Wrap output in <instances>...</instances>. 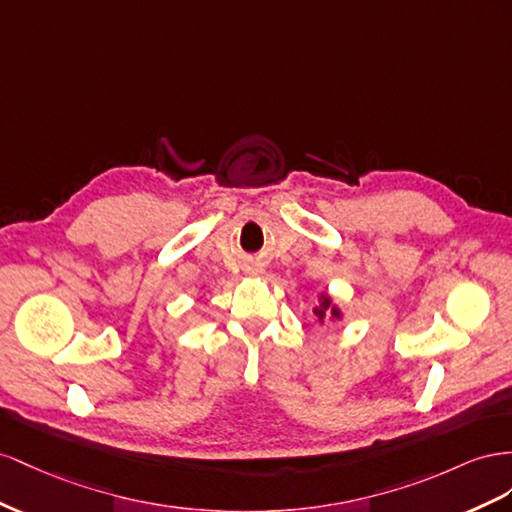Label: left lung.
Here are the masks:
<instances>
[{"label": "left lung", "instance_id": "left-lung-1", "mask_svg": "<svg viewBox=\"0 0 512 512\" xmlns=\"http://www.w3.org/2000/svg\"><path fill=\"white\" fill-rule=\"evenodd\" d=\"M313 313L317 315L319 321H324V317H326L328 313H332V317H339V311H337V309H330V300H328V298H324V302H321V306H317V309H315Z\"/></svg>", "mask_w": 512, "mask_h": 512}]
</instances>
